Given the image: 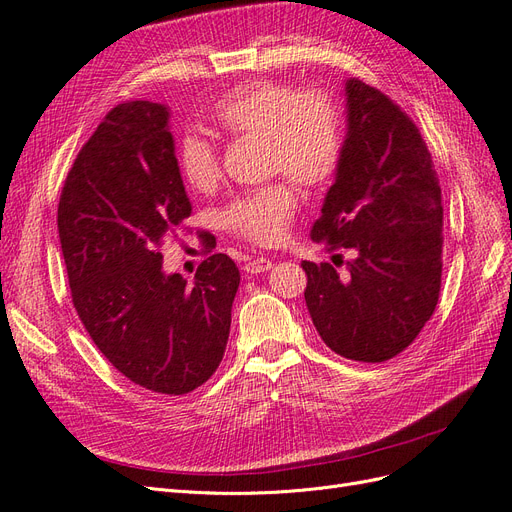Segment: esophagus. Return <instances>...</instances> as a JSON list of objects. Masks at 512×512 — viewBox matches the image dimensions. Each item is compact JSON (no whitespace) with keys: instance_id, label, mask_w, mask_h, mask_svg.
<instances>
[{"instance_id":"obj_1","label":"esophagus","mask_w":512,"mask_h":512,"mask_svg":"<svg viewBox=\"0 0 512 512\" xmlns=\"http://www.w3.org/2000/svg\"><path fill=\"white\" fill-rule=\"evenodd\" d=\"M274 264L268 259V257H257L253 261H248V264H244V272L246 274H259V272H268Z\"/></svg>"}]
</instances>
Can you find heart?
I'll use <instances>...</instances> for the list:
<instances>
[{
  "label": "heart",
  "instance_id": "1",
  "mask_svg": "<svg viewBox=\"0 0 512 512\" xmlns=\"http://www.w3.org/2000/svg\"><path fill=\"white\" fill-rule=\"evenodd\" d=\"M212 120L227 137H261L268 169L283 171L306 188L326 184L339 167L341 120L324 92H296L289 83L257 79L218 100ZM178 165L184 182L197 193H212L221 180L218 152L201 137L182 139ZM296 208L294 184L281 180L231 199L221 223L246 242L272 246L285 240Z\"/></svg>",
  "mask_w": 512,
  "mask_h": 512
}]
</instances>
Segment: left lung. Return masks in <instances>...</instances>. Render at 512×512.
<instances>
[{
    "mask_svg": "<svg viewBox=\"0 0 512 512\" xmlns=\"http://www.w3.org/2000/svg\"><path fill=\"white\" fill-rule=\"evenodd\" d=\"M347 133L311 236L352 248L347 272L302 261L304 300L343 358L384 362L427 324L442 283V191L416 124L375 87L345 81Z\"/></svg>",
    "mask_w": 512,
    "mask_h": 512,
    "instance_id": "1",
    "label": "left lung"
}]
</instances>
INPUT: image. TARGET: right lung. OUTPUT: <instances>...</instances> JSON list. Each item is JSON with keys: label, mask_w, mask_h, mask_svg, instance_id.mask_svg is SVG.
<instances>
[{"label": "right lung", "mask_w": 512, "mask_h": 512, "mask_svg": "<svg viewBox=\"0 0 512 512\" xmlns=\"http://www.w3.org/2000/svg\"><path fill=\"white\" fill-rule=\"evenodd\" d=\"M169 107H115L87 141L57 208L72 304L130 382L186 394L223 360L240 270L216 253L195 281L163 270L160 244L193 206L175 158Z\"/></svg>", "instance_id": "right-lung-1"}]
</instances>
